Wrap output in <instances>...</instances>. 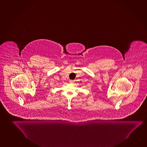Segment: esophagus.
<instances>
[{
	"instance_id": "34e87169",
	"label": "esophagus",
	"mask_w": 147,
	"mask_h": 147,
	"mask_svg": "<svg viewBox=\"0 0 147 147\" xmlns=\"http://www.w3.org/2000/svg\"><path fill=\"white\" fill-rule=\"evenodd\" d=\"M74 82V80H71L69 81V83H71V84H72Z\"/></svg>"
}]
</instances>
